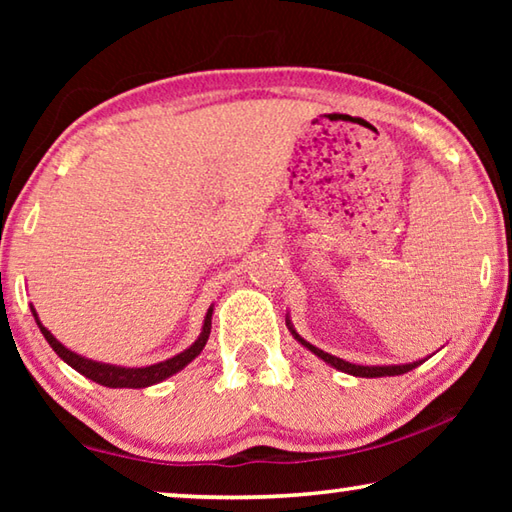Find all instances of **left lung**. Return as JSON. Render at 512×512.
Here are the masks:
<instances>
[{"label": "left lung", "instance_id": "8db88e82", "mask_svg": "<svg viewBox=\"0 0 512 512\" xmlns=\"http://www.w3.org/2000/svg\"><path fill=\"white\" fill-rule=\"evenodd\" d=\"M287 325H289V329H291V334L296 336V341H300L302 345H305L307 350L314 352L316 357L327 361L329 366H334L336 370L348 372V375H354V377H393V375H404V372H409V370H413L415 366H420V363H422V361H413V363H404V366H357V363L343 361V359H339V357H332V354H327V352H323V350L314 348V345L307 343V341L302 339V336L296 332V329L291 327L289 318H287Z\"/></svg>", "mask_w": 512, "mask_h": 512}]
</instances>
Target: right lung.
Wrapping results in <instances>:
<instances>
[{"label": "right lung", "instance_id": "right-lung-1", "mask_svg": "<svg viewBox=\"0 0 512 512\" xmlns=\"http://www.w3.org/2000/svg\"><path fill=\"white\" fill-rule=\"evenodd\" d=\"M31 311H33V316H36V323L40 327L42 336H45L47 343L54 348L58 357L65 363H69V366H72L76 372H81V375H85L92 381H97V384H101V386H108V388H144V386L158 384V381L167 379L171 375H176L178 370H183L189 361L196 359L198 354H201L207 339H210V329H212V307H210L207 309V316L203 323V332H201V336H198V341L192 345V348H187L185 352L176 354V357L160 361V363H153V366H146V368H121V366H108V363L90 361L85 357H79V354L72 350H67L63 343H58L54 339V334H51L47 327H42L36 309L31 307Z\"/></svg>", "mask_w": 512, "mask_h": 512}]
</instances>
